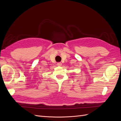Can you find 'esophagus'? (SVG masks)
Here are the masks:
<instances>
[{"label": "esophagus", "instance_id": "obj_1", "mask_svg": "<svg viewBox=\"0 0 121 121\" xmlns=\"http://www.w3.org/2000/svg\"><path fill=\"white\" fill-rule=\"evenodd\" d=\"M57 65H58V66H61V65H62V64L60 62V63H58L57 64Z\"/></svg>", "mask_w": 121, "mask_h": 121}]
</instances>
